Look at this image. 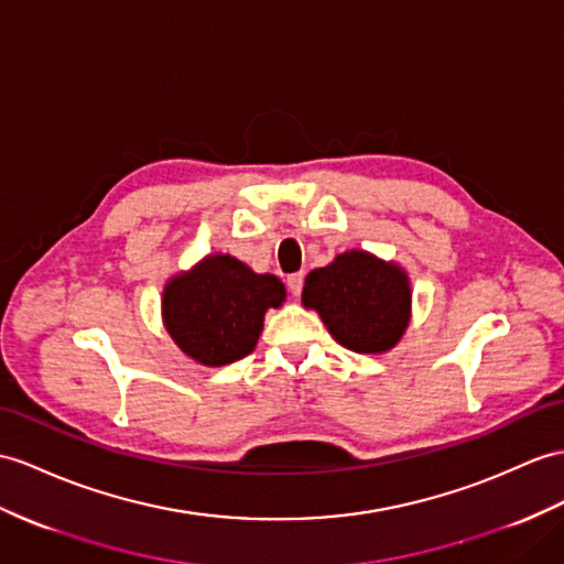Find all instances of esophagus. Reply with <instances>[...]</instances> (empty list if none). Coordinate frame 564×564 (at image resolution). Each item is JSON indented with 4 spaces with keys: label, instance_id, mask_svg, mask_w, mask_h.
Instances as JSON below:
<instances>
[{
    "label": "esophagus",
    "instance_id": "esophagus-1",
    "mask_svg": "<svg viewBox=\"0 0 564 564\" xmlns=\"http://www.w3.org/2000/svg\"><path fill=\"white\" fill-rule=\"evenodd\" d=\"M286 286H290V292H292L294 296H299L301 290H304V272L290 274V278H286Z\"/></svg>",
    "mask_w": 564,
    "mask_h": 564
}]
</instances>
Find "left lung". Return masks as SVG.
Listing matches in <instances>:
<instances>
[{
    "label": "left lung",
    "instance_id": "left-lung-1",
    "mask_svg": "<svg viewBox=\"0 0 564 564\" xmlns=\"http://www.w3.org/2000/svg\"><path fill=\"white\" fill-rule=\"evenodd\" d=\"M301 304L321 315L337 345L356 354H386L409 327L411 280L394 260L351 249L306 274Z\"/></svg>",
    "mask_w": 564,
    "mask_h": 564
}]
</instances>
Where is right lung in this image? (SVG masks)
<instances>
[{"label":"right lung","mask_w":564,"mask_h":564,"mask_svg":"<svg viewBox=\"0 0 564 564\" xmlns=\"http://www.w3.org/2000/svg\"><path fill=\"white\" fill-rule=\"evenodd\" d=\"M284 284L229 253H208L172 274L162 290V323L174 345L200 366L219 368L249 356L268 308H280Z\"/></svg>","instance_id":"obj_1"}]
</instances>
